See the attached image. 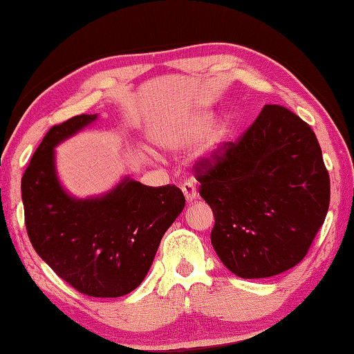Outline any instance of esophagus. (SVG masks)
<instances>
[{"label": "esophagus", "mask_w": 354, "mask_h": 354, "mask_svg": "<svg viewBox=\"0 0 354 354\" xmlns=\"http://www.w3.org/2000/svg\"><path fill=\"white\" fill-rule=\"evenodd\" d=\"M183 194H184V196H185V201L187 203H192V201H195L196 200V189H195V185L192 184V183H185V184H183Z\"/></svg>", "instance_id": "1"}]
</instances>
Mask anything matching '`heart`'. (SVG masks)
<instances>
[{"mask_svg": "<svg viewBox=\"0 0 354 354\" xmlns=\"http://www.w3.org/2000/svg\"><path fill=\"white\" fill-rule=\"evenodd\" d=\"M232 123H234L232 122V117L227 115L209 133L208 131L212 128V115L209 112H198L195 115L185 118L175 129L160 136L159 143L167 148H184L192 145V143L201 142L207 137L206 151L215 153L225 145L227 137L231 136ZM207 133L209 134V136H207Z\"/></svg>", "mask_w": 354, "mask_h": 354, "instance_id": "b5f03b06", "label": "heart"}]
</instances>
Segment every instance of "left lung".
<instances>
[{"mask_svg":"<svg viewBox=\"0 0 354 354\" xmlns=\"http://www.w3.org/2000/svg\"><path fill=\"white\" fill-rule=\"evenodd\" d=\"M214 160L196 176L215 217L212 247L227 270L268 278L301 262L329 207V175L309 124L266 104Z\"/></svg>","mask_w":354,"mask_h":354,"instance_id":"left-lung-1","label":"left lung"}]
</instances>
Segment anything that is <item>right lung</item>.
I'll return each instance as SVG.
<instances>
[{
  "instance_id": "add662e5",
  "label": "right lung",
  "mask_w": 354,
  "mask_h": 354,
  "mask_svg": "<svg viewBox=\"0 0 354 354\" xmlns=\"http://www.w3.org/2000/svg\"><path fill=\"white\" fill-rule=\"evenodd\" d=\"M97 118L82 113L48 131L21 178V200L29 241L57 277L84 295L115 298L145 279L185 198L176 185L149 187L129 176L97 196L65 190L55 149Z\"/></svg>"
}]
</instances>
